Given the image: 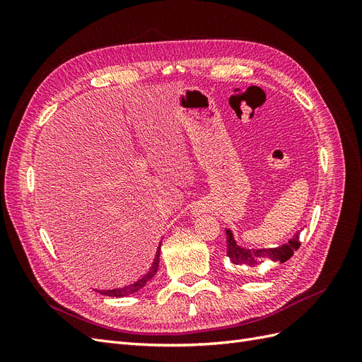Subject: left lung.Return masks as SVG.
<instances>
[{
	"instance_id": "left-lung-1",
	"label": "left lung",
	"mask_w": 362,
	"mask_h": 362,
	"mask_svg": "<svg viewBox=\"0 0 362 362\" xmlns=\"http://www.w3.org/2000/svg\"><path fill=\"white\" fill-rule=\"evenodd\" d=\"M299 231L296 233L287 243H284L276 247H261V249H249L238 246L234 240V234L231 229L226 228V255L234 266L242 270H257L262 262L272 259L276 262H286L298 250L300 246L299 242Z\"/></svg>"
}]
</instances>
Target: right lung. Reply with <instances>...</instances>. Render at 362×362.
Returning a JSON list of instances; mask_svg holds the SVG:
<instances>
[{
    "mask_svg": "<svg viewBox=\"0 0 362 362\" xmlns=\"http://www.w3.org/2000/svg\"><path fill=\"white\" fill-rule=\"evenodd\" d=\"M160 249H161V242H160V245H158V247H157L156 258H154V261H152L151 269H149L140 279H137L136 282L129 284V286H125V287H120V288H113V290H95V291L101 293V294H104V296H110V298H125V296H131V294L137 293L139 290L144 288V287L146 286V284H148L152 278H154V275L157 273V270H158V262H160Z\"/></svg>",
    "mask_w": 362,
    "mask_h": 362,
    "instance_id": "obj_1",
    "label": "right lung"
}]
</instances>
